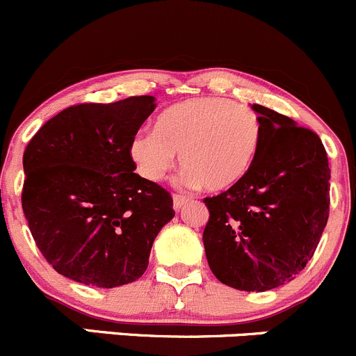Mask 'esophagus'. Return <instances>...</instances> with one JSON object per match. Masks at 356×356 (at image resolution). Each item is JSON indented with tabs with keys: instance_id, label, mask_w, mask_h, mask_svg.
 I'll return each instance as SVG.
<instances>
[{
	"instance_id": "esophagus-1",
	"label": "esophagus",
	"mask_w": 356,
	"mask_h": 356,
	"mask_svg": "<svg viewBox=\"0 0 356 356\" xmlns=\"http://www.w3.org/2000/svg\"><path fill=\"white\" fill-rule=\"evenodd\" d=\"M189 198H186V196H181V195H174V210L179 211L182 207H184L186 203H188Z\"/></svg>"
}]
</instances>
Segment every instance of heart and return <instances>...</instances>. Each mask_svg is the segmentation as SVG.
<instances>
[{
  "mask_svg": "<svg viewBox=\"0 0 356 356\" xmlns=\"http://www.w3.org/2000/svg\"><path fill=\"white\" fill-rule=\"evenodd\" d=\"M264 134V120L251 106L201 96L174 103L158 115L155 131L132 136L129 156L143 179L160 182L179 153L184 184L224 191L248 174Z\"/></svg>",
  "mask_w": 356,
  "mask_h": 356,
  "instance_id": "obj_1",
  "label": "heart"
}]
</instances>
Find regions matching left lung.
I'll use <instances>...</instances> for the list:
<instances>
[{"label": "left lung", "mask_w": 356, "mask_h": 356, "mask_svg": "<svg viewBox=\"0 0 356 356\" xmlns=\"http://www.w3.org/2000/svg\"><path fill=\"white\" fill-rule=\"evenodd\" d=\"M264 143L248 174L204 198L203 231L215 277L239 291H268L293 281L314 257L329 218L327 153L321 138L261 105Z\"/></svg>", "instance_id": "obj_1"}]
</instances>
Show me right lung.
I'll list each match as a JSON object with an SVG mask.
<instances>
[{"instance_id": "1", "label": "right lung", "mask_w": 356, "mask_h": 356, "mask_svg": "<svg viewBox=\"0 0 356 356\" xmlns=\"http://www.w3.org/2000/svg\"><path fill=\"white\" fill-rule=\"evenodd\" d=\"M155 106L153 96L68 106L29 141L24 215L58 274L117 288L148 268L153 241L175 215L174 201L136 174L129 141Z\"/></svg>"}]
</instances>
